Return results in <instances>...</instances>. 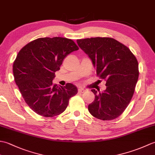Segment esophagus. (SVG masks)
Returning a JSON list of instances; mask_svg holds the SVG:
<instances>
[{"label":"esophagus","mask_w":155,"mask_h":155,"mask_svg":"<svg viewBox=\"0 0 155 155\" xmlns=\"http://www.w3.org/2000/svg\"><path fill=\"white\" fill-rule=\"evenodd\" d=\"M78 93H83L85 91V90L84 89H83V88H78Z\"/></svg>","instance_id":"34e87169"}]
</instances>
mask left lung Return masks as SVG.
I'll list each match as a JSON object with an SVG mask.
<instances>
[{
	"instance_id": "obj_1",
	"label": "left lung",
	"mask_w": 155,
	"mask_h": 155,
	"mask_svg": "<svg viewBox=\"0 0 155 155\" xmlns=\"http://www.w3.org/2000/svg\"><path fill=\"white\" fill-rule=\"evenodd\" d=\"M79 47L93 61L97 76L106 81L107 88L88 105L90 113L103 120L118 117L132 98L139 78L137 59L127 46L110 37L78 39Z\"/></svg>"
}]
</instances>
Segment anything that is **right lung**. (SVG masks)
<instances>
[{
  "instance_id": "obj_1",
  "label": "right lung",
  "mask_w": 155,
  "mask_h": 155,
  "mask_svg": "<svg viewBox=\"0 0 155 155\" xmlns=\"http://www.w3.org/2000/svg\"><path fill=\"white\" fill-rule=\"evenodd\" d=\"M75 42L67 38H39L23 47L13 63L16 84L26 103L44 117L62 113L69 99L77 93L74 85L53 84L55 72L64 58L78 50Z\"/></svg>"
}]
</instances>
